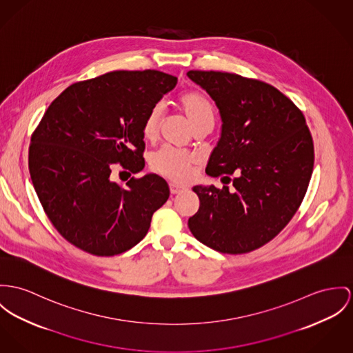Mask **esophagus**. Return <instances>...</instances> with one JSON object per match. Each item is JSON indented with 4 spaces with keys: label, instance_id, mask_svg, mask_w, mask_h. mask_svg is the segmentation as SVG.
Instances as JSON below:
<instances>
[{
    "label": "esophagus",
    "instance_id": "esophagus-1",
    "mask_svg": "<svg viewBox=\"0 0 353 353\" xmlns=\"http://www.w3.org/2000/svg\"><path fill=\"white\" fill-rule=\"evenodd\" d=\"M169 190H170L172 194H177V193H180L181 190H184V187H181V185H179V184H174V183H170V184H169Z\"/></svg>",
    "mask_w": 353,
    "mask_h": 353
}]
</instances>
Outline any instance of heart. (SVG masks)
<instances>
[{"label":"heart","instance_id":"obj_1","mask_svg":"<svg viewBox=\"0 0 353 353\" xmlns=\"http://www.w3.org/2000/svg\"><path fill=\"white\" fill-rule=\"evenodd\" d=\"M179 106L187 117L190 126L196 129L205 122H214V108L210 99L197 91H190L181 95ZM163 117V106L156 105L148 112L142 123V137L146 141H153L159 134ZM196 159L185 152H180L172 148H163L152 156V169L174 181H184L190 176Z\"/></svg>","mask_w":353,"mask_h":353}]
</instances>
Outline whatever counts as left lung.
<instances>
[{
  "label": "left lung",
  "mask_w": 353,
  "mask_h": 353,
  "mask_svg": "<svg viewBox=\"0 0 353 353\" xmlns=\"http://www.w3.org/2000/svg\"><path fill=\"white\" fill-rule=\"evenodd\" d=\"M187 75L215 101L223 122L205 172L230 181L235 176V190L193 187L200 207L188 227L219 252H250L297 212L313 172L312 134L301 110L265 81L219 71Z\"/></svg>",
  "instance_id": "obj_1"
}]
</instances>
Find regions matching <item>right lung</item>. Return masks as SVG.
Instances as JSON below:
<instances>
[{
	"instance_id": "add662e5",
	"label": "right lung",
	"mask_w": 353,
	"mask_h": 353,
	"mask_svg": "<svg viewBox=\"0 0 353 353\" xmlns=\"http://www.w3.org/2000/svg\"><path fill=\"white\" fill-rule=\"evenodd\" d=\"M177 78L156 70L112 71L67 87L43 115L29 146V173L59 234L97 256L139 243L169 197L163 177L111 180L112 163L143 169L142 123Z\"/></svg>"
}]
</instances>
